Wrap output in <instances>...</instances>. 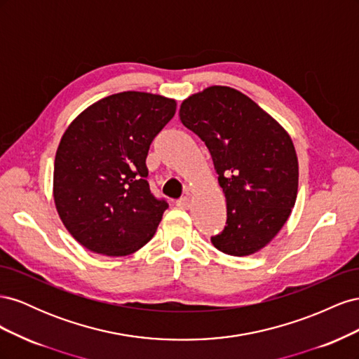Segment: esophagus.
<instances>
[{"instance_id":"obj_1","label":"esophagus","mask_w":359,"mask_h":359,"mask_svg":"<svg viewBox=\"0 0 359 359\" xmlns=\"http://www.w3.org/2000/svg\"><path fill=\"white\" fill-rule=\"evenodd\" d=\"M177 206H178V208H181V210H189L190 208V198L184 196V198L178 199L177 201Z\"/></svg>"}]
</instances>
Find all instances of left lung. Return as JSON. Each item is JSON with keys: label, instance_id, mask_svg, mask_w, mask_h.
I'll return each mask as SVG.
<instances>
[{"label": "left lung", "instance_id": "left-lung-1", "mask_svg": "<svg viewBox=\"0 0 359 359\" xmlns=\"http://www.w3.org/2000/svg\"><path fill=\"white\" fill-rule=\"evenodd\" d=\"M180 119L210 149L226 198V226L211 243L231 256L259 252L285 226L297 201L298 158L290 136L229 86L190 95Z\"/></svg>", "mask_w": 359, "mask_h": 359}]
</instances>
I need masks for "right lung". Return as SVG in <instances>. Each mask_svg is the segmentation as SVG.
Segmentation results:
<instances>
[{
  "mask_svg": "<svg viewBox=\"0 0 359 359\" xmlns=\"http://www.w3.org/2000/svg\"><path fill=\"white\" fill-rule=\"evenodd\" d=\"M163 95L126 91L91 104L62 135L53 199L70 235L104 256L144 247L168 210L149 190V145L175 115Z\"/></svg>",
  "mask_w": 359,
  "mask_h": 359,
  "instance_id": "right-lung-1",
  "label": "right lung"
}]
</instances>
